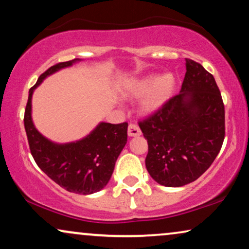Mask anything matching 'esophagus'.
<instances>
[{
  "instance_id": "esophagus-1",
  "label": "esophagus",
  "mask_w": 249,
  "mask_h": 249,
  "mask_svg": "<svg viewBox=\"0 0 249 249\" xmlns=\"http://www.w3.org/2000/svg\"><path fill=\"white\" fill-rule=\"evenodd\" d=\"M127 134L128 137H139V135H141L140 127H139L137 124H130L128 125Z\"/></svg>"
}]
</instances>
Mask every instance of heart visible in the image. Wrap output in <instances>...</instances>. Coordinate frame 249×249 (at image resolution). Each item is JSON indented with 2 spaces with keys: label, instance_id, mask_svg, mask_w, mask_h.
<instances>
[{
  "label": "heart",
  "instance_id": "obj_1",
  "mask_svg": "<svg viewBox=\"0 0 249 249\" xmlns=\"http://www.w3.org/2000/svg\"><path fill=\"white\" fill-rule=\"evenodd\" d=\"M174 76L172 74L148 75L134 79L127 85V94L132 98H142L140 109L143 114L151 115L160 110L175 92Z\"/></svg>",
  "mask_w": 249,
  "mask_h": 249
}]
</instances>
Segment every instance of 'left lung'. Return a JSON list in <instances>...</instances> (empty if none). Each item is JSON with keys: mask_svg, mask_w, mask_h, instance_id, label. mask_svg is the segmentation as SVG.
Wrapping results in <instances>:
<instances>
[{"mask_svg": "<svg viewBox=\"0 0 249 249\" xmlns=\"http://www.w3.org/2000/svg\"><path fill=\"white\" fill-rule=\"evenodd\" d=\"M180 93L139 123L148 141L145 167L157 183L182 187L207 171L224 140V105L213 75L185 59Z\"/></svg>", "mask_w": 249, "mask_h": 249, "instance_id": "1", "label": "left lung"}]
</instances>
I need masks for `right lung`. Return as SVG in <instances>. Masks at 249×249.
Here are the masks:
<instances>
[{
	"label": "right lung",
	"mask_w": 249,
	"mask_h": 249,
	"mask_svg": "<svg viewBox=\"0 0 249 249\" xmlns=\"http://www.w3.org/2000/svg\"><path fill=\"white\" fill-rule=\"evenodd\" d=\"M79 61L81 59L60 62L39 76L29 90L24 123L29 149L38 167L67 191L91 195L102 190L110 180L116 160L126 144L127 123L100 122L81 140L57 143L39 133L32 118V98L35 89L48 76Z\"/></svg>",
	"instance_id": "add662e5"
}]
</instances>
